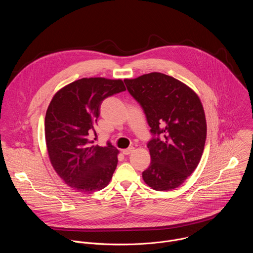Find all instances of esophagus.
Wrapping results in <instances>:
<instances>
[{
	"instance_id": "esophagus-1",
	"label": "esophagus",
	"mask_w": 253,
	"mask_h": 253,
	"mask_svg": "<svg viewBox=\"0 0 253 253\" xmlns=\"http://www.w3.org/2000/svg\"><path fill=\"white\" fill-rule=\"evenodd\" d=\"M133 151H134V147H130V148H127V149H123V150H122V153L125 154V155H129V154H131Z\"/></svg>"
}]
</instances>
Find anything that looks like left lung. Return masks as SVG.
Here are the masks:
<instances>
[{"label": "left lung", "mask_w": 253, "mask_h": 253, "mask_svg": "<svg viewBox=\"0 0 253 253\" xmlns=\"http://www.w3.org/2000/svg\"><path fill=\"white\" fill-rule=\"evenodd\" d=\"M141 105L150 131L149 167L144 182L157 191L181 185L198 166L206 140V118L196 92L171 76L152 72L124 80Z\"/></svg>", "instance_id": "1"}]
</instances>
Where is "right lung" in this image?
I'll return each instance as SVG.
<instances>
[{
    "instance_id": "1",
    "label": "right lung",
    "mask_w": 253,
    "mask_h": 253,
    "mask_svg": "<svg viewBox=\"0 0 253 253\" xmlns=\"http://www.w3.org/2000/svg\"><path fill=\"white\" fill-rule=\"evenodd\" d=\"M125 90L121 79L82 78L58 90L49 104L45 117L49 159L60 178L77 192L93 193L111 181L119 150L110 143L92 145L90 133L102 101Z\"/></svg>"
}]
</instances>
